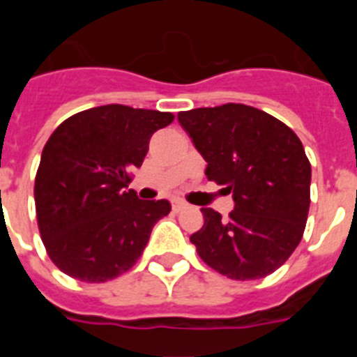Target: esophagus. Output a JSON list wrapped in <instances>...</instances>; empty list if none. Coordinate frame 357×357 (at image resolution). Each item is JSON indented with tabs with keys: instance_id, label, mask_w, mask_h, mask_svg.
Instances as JSON below:
<instances>
[{
	"instance_id": "esophagus-1",
	"label": "esophagus",
	"mask_w": 357,
	"mask_h": 357,
	"mask_svg": "<svg viewBox=\"0 0 357 357\" xmlns=\"http://www.w3.org/2000/svg\"><path fill=\"white\" fill-rule=\"evenodd\" d=\"M172 207H173V211H175V213H181V211H184L185 207H188V204H185V202H182V200H173Z\"/></svg>"
}]
</instances>
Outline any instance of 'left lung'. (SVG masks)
<instances>
[{"instance_id": "1", "label": "left lung", "mask_w": 357, "mask_h": 357, "mask_svg": "<svg viewBox=\"0 0 357 357\" xmlns=\"http://www.w3.org/2000/svg\"><path fill=\"white\" fill-rule=\"evenodd\" d=\"M178 123L206 159V175L232 193L227 220L204 207L191 236L213 270L236 280L263 279L288 261L304 234L311 164L295 132L243 103L178 112Z\"/></svg>"}]
</instances>
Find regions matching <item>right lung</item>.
Wrapping results in <instances>:
<instances>
[{
  "label": "right lung",
  "instance_id": "right-lung-1",
  "mask_svg": "<svg viewBox=\"0 0 357 357\" xmlns=\"http://www.w3.org/2000/svg\"><path fill=\"white\" fill-rule=\"evenodd\" d=\"M172 112L94 107L50 135L36 176L40 238L59 270L84 282H105L130 270L151 229L172 211L168 200H139L128 189L150 137Z\"/></svg>",
  "mask_w": 357,
  "mask_h": 357
}]
</instances>
